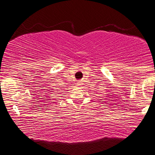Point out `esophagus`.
<instances>
[{"label":"esophagus","mask_w":155,"mask_h":155,"mask_svg":"<svg viewBox=\"0 0 155 155\" xmlns=\"http://www.w3.org/2000/svg\"><path fill=\"white\" fill-rule=\"evenodd\" d=\"M79 84H81V81H79Z\"/></svg>","instance_id":"1"}]
</instances>
